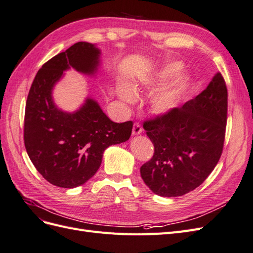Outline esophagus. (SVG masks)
<instances>
[{"label": "esophagus", "instance_id": "34e87169", "mask_svg": "<svg viewBox=\"0 0 253 253\" xmlns=\"http://www.w3.org/2000/svg\"><path fill=\"white\" fill-rule=\"evenodd\" d=\"M141 132H142V127H141V126H140L139 124H135V125L133 126V131H132V134L135 136V135H139V134H141Z\"/></svg>", "mask_w": 253, "mask_h": 253}]
</instances>
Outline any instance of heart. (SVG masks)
I'll list each match as a JSON object with an SVG mask.
<instances>
[{
	"label": "heart",
	"mask_w": 253,
	"mask_h": 253,
	"mask_svg": "<svg viewBox=\"0 0 253 253\" xmlns=\"http://www.w3.org/2000/svg\"><path fill=\"white\" fill-rule=\"evenodd\" d=\"M182 70V64L179 62H172L165 65L163 68L148 79L141 82V86L150 90H156L151 98V104L154 111L160 114H166L173 111L178 105L181 97L189 87L190 78L188 76H182L175 83L166 86L174 77H176ZM132 91L126 86L120 85L118 88V95L120 99L126 103H132L135 101V94L138 93L140 88L138 86H132Z\"/></svg>",
	"instance_id": "heart-1"
}]
</instances>
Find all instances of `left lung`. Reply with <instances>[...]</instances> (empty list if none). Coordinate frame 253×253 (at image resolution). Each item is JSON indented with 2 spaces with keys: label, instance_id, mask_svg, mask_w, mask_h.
Returning a JSON list of instances; mask_svg holds the SVG:
<instances>
[{
  "label": "left lung",
  "instance_id": "8db88e82",
  "mask_svg": "<svg viewBox=\"0 0 253 253\" xmlns=\"http://www.w3.org/2000/svg\"><path fill=\"white\" fill-rule=\"evenodd\" d=\"M227 100L225 80L216 73L192 100L144 122L154 155L141 166L140 175L152 192L181 196L208 177L223 152Z\"/></svg>",
  "mask_w": 253,
  "mask_h": 253
}]
</instances>
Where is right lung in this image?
<instances>
[{
  "label": "right lung",
  "mask_w": 253,
  "mask_h": 253,
  "mask_svg": "<svg viewBox=\"0 0 253 253\" xmlns=\"http://www.w3.org/2000/svg\"><path fill=\"white\" fill-rule=\"evenodd\" d=\"M100 49L78 42L48 60L29 89L24 118V143L35 168L51 185L72 189L93 177L110 145L128 140L133 122L112 121L94 99L64 112L53 102L52 89L64 72L93 76L100 65Z\"/></svg>",
  "instance_id": "obj_1"
}]
</instances>
